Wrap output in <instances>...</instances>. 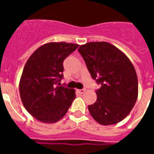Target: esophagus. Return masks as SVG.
Segmentation results:
<instances>
[{
  "instance_id": "obj_1",
  "label": "esophagus",
  "mask_w": 154,
  "mask_h": 154,
  "mask_svg": "<svg viewBox=\"0 0 154 154\" xmlns=\"http://www.w3.org/2000/svg\"><path fill=\"white\" fill-rule=\"evenodd\" d=\"M85 92V89H78V92L80 94H83Z\"/></svg>"
}]
</instances>
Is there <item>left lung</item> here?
Instances as JSON below:
<instances>
[{"label": "left lung", "instance_id": "1", "mask_svg": "<svg viewBox=\"0 0 154 154\" xmlns=\"http://www.w3.org/2000/svg\"><path fill=\"white\" fill-rule=\"evenodd\" d=\"M79 51L92 78L101 84L96 103L88 106L91 116L103 126L119 123L131 112L138 97L135 68L123 51L108 42H88Z\"/></svg>", "mask_w": 154, "mask_h": 154}]
</instances>
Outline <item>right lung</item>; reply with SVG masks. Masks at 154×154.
<instances>
[{"mask_svg": "<svg viewBox=\"0 0 154 154\" xmlns=\"http://www.w3.org/2000/svg\"><path fill=\"white\" fill-rule=\"evenodd\" d=\"M78 44L49 42L30 56L23 69L19 91L24 106L35 119L54 123L66 114L75 98V89L58 86L63 62Z\"/></svg>", "mask_w": 154, "mask_h": 154, "instance_id": "right-lung-1", "label": "right lung"}]
</instances>
